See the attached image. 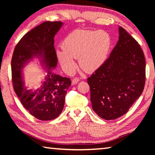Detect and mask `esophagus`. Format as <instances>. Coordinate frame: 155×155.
Returning <instances> with one entry per match:
<instances>
[{
    "label": "esophagus",
    "mask_w": 155,
    "mask_h": 155,
    "mask_svg": "<svg viewBox=\"0 0 155 155\" xmlns=\"http://www.w3.org/2000/svg\"><path fill=\"white\" fill-rule=\"evenodd\" d=\"M78 82H79V79H78V78H74L72 80V84L74 85V84H77Z\"/></svg>",
    "instance_id": "esophagus-1"
}]
</instances>
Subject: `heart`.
Instances as JSON below:
<instances>
[{"mask_svg": "<svg viewBox=\"0 0 155 155\" xmlns=\"http://www.w3.org/2000/svg\"><path fill=\"white\" fill-rule=\"evenodd\" d=\"M62 50H57L56 54L62 67L67 72H74L78 58L83 71L93 72L99 69L106 62L109 53L111 38L104 31L77 30L68 34L62 42Z\"/></svg>", "mask_w": 155, "mask_h": 155, "instance_id": "obj_1", "label": "heart"}]
</instances>
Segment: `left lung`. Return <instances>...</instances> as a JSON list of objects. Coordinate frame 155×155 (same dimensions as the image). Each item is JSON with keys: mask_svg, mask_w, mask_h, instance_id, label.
<instances>
[{"mask_svg": "<svg viewBox=\"0 0 155 155\" xmlns=\"http://www.w3.org/2000/svg\"><path fill=\"white\" fill-rule=\"evenodd\" d=\"M118 33L110 57L87 79L93 109L105 120H114L127 113L145 84L142 48L123 27H118Z\"/></svg>", "mask_w": 155, "mask_h": 155, "instance_id": "8db88e82", "label": "left lung"}]
</instances>
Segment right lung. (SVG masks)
<instances>
[{
  "instance_id": "obj_1",
  "label": "right lung",
  "mask_w": 155,
  "mask_h": 155,
  "mask_svg": "<svg viewBox=\"0 0 155 155\" xmlns=\"http://www.w3.org/2000/svg\"><path fill=\"white\" fill-rule=\"evenodd\" d=\"M63 25L61 21L45 22L23 36L16 45L11 61L12 80L16 94L32 116L41 120H53L63 109L64 99L71 81L54 74L57 65L54 37ZM37 58L47 75L40 88L28 90L24 86L22 69Z\"/></svg>"
}]
</instances>
